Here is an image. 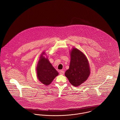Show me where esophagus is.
<instances>
[{
  "label": "esophagus",
  "mask_w": 120,
  "mask_h": 120,
  "mask_svg": "<svg viewBox=\"0 0 120 120\" xmlns=\"http://www.w3.org/2000/svg\"><path fill=\"white\" fill-rule=\"evenodd\" d=\"M64 71H60V75H64Z\"/></svg>",
  "instance_id": "1"
}]
</instances>
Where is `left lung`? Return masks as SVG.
I'll use <instances>...</instances> for the list:
<instances>
[{
    "instance_id": "8db88e82",
    "label": "left lung",
    "mask_w": 120,
    "mask_h": 120,
    "mask_svg": "<svg viewBox=\"0 0 120 120\" xmlns=\"http://www.w3.org/2000/svg\"><path fill=\"white\" fill-rule=\"evenodd\" d=\"M90 73L88 61L80 50L73 49L71 53L69 68L65 75L71 84L79 86L88 78Z\"/></svg>"
}]
</instances>
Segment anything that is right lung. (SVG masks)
Segmentation results:
<instances>
[{"mask_svg":"<svg viewBox=\"0 0 120 120\" xmlns=\"http://www.w3.org/2000/svg\"><path fill=\"white\" fill-rule=\"evenodd\" d=\"M38 62L37 68V75L38 80L45 85H49L54 78L58 75V72L50 63L48 58L42 55Z\"/></svg>","mask_w":120,"mask_h":120,"instance_id":"add662e5","label":"right lung"}]
</instances>
